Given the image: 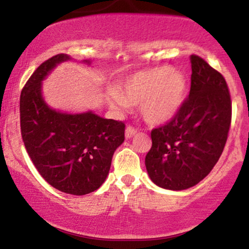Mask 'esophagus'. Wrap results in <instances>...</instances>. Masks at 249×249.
Masks as SVG:
<instances>
[{
    "label": "esophagus",
    "instance_id": "obj_1",
    "mask_svg": "<svg viewBox=\"0 0 249 249\" xmlns=\"http://www.w3.org/2000/svg\"><path fill=\"white\" fill-rule=\"evenodd\" d=\"M137 133V128H134L133 126H127L126 130H125V137L126 138H132L134 134Z\"/></svg>",
    "mask_w": 249,
    "mask_h": 249
}]
</instances>
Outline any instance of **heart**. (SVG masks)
Instances as JSON below:
<instances>
[{"label":"heart","instance_id":"heart-1","mask_svg":"<svg viewBox=\"0 0 249 249\" xmlns=\"http://www.w3.org/2000/svg\"><path fill=\"white\" fill-rule=\"evenodd\" d=\"M186 79L170 67L142 71L130 78L118 92L108 95V103L115 108L141 104L144 119L151 124H161L172 119L184 102Z\"/></svg>","mask_w":249,"mask_h":249}]
</instances>
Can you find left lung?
I'll return each mask as SVG.
<instances>
[{
  "mask_svg": "<svg viewBox=\"0 0 249 249\" xmlns=\"http://www.w3.org/2000/svg\"><path fill=\"white\" fill-rule=\"evenodd\" d=\"M191 64L190 95L170 122L151 131L152 147L145 158L151 180L166 190H186L212 171L232 121L224 76L196 55Z\"/></svg>",
  "mask_w": 249,
  "mask_h": 249,
  "instance_id": "1",
  "label": "left lung"
}]
</instances>
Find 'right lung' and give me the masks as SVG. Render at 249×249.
I'll return each mask as SVG.
<instances>
[{
    "mask_svg": "<svg viewBox=\"0 0 249 249\" xmlns=\"http://www.w3.org/2000/svg\"><path fill=\"white\" fill-rule=\"evenodd\" d=\"M69 59L65 53L51 57L25 83L19 98L21 133L45 181L61 192L84 196L98 190L107 179L113 153L125 139V124L92 111L63 113L44 102L42 81L57 64Z\"/></svg>",
    "mask_w": 249,
    "mask_h": 249,
    "instance_id": "obj_1",
    "label": "right lung"
}]
</instances>
